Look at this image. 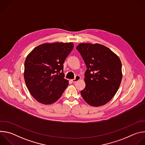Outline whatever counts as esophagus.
I'll use <instances>...</instances> for the list:
<instances>
[{
  "label": "esophagus",
  "mask_w": 145,
  "mask_h": 145,
  "mask_svg": "<svg viewBox=\"0 0 145 145\" xmlns=\"http://www.w3.org/2000/svg\"><path fill=\"white\" fill-rule=\"evenodd\" d=\"M80 79H81V77H80V76H78V75H77V76H76V77H75L74 79L71 80V81H72L73 82H77V81L80 80Z\"/></svg>",
  "instance_id": "34e87169"
}]
</instances>
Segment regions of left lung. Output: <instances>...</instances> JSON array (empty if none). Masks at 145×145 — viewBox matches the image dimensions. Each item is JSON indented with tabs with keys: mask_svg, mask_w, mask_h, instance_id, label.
Segmentation results:
<instances>
[{
	"mask_svg": "<svg viewBox=\"0 0 145 145\" xmlns=\"http://www.w3.org/2000/svg\"><path fill=\"white\" fill-rule=\"evenodd\" d=\"M76 49L87 68L84 75L86 88L81 91L82 98L91 106L106 105L115 96L121 83L120 58L99 44L81 43Z\"/></svg>",
	"mask_w": 145,
	"mask_h": 145,
	"instance_id": "8db88e82",
	"label": "left lung"
}]
</instances>
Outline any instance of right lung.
I'll list each match as a JSON object with an SVG mask.
<instances>
[{"mask_svg": "<svg viewBox=\"0 0 145 145\" xmlns=\"http://www.w3.org/2000/svg\"><path fill=\"white\" fill-rule=\"evenodd\" d=\"M73 47L72 42L45 43L27 55L25 81L29 92L38 102L53 104L68 87L69 81L64 78L63 64Z\"/></svg>", "mask_w": 145, "mask_h": 145, "instance_id": "obj_1", "label": "right lung"}]
</instances>
